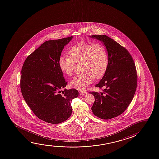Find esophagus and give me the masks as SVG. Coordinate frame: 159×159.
Masks as SVG:
<instances>
[{"instance_id":"1","label":"esophagus","mask_w":159,"mask_h":159,"mask_svg":"<svg viewBox=\"0 0 159 159\" xmlns=\"http://www.w3.org/2000/svg\"><path fill=\"white\" fill-rule=\"evenodd\" d=\"M79 93H80L81 95H86V94L88 93L85 90L80 91V92H79Z\"/></svg>"}]
</instances>
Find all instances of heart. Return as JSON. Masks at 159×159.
<instances>
[{
	"label": "heart",
	"mask_w": 159,
	"mask_h": 159,
	"mask_svg": "<svg viewBox=\"0 0 159 159\" xmlns=\"http://www.w3.org/2000/svg\"><path fill=\"white\" fill-rule=\"evenodd\" d=\"M69 56H61L58 60L59 68L63 73L71 76L75 62L80 63V74L71 81L70 85L78 90H85L94 78L100 79L107 68L108 56L105 47L101 44L78 42L71 48Z\"/></svg>",
	"instance_id": "obj_1"
}]
</instances>
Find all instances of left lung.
Listing matches in <instances>:
<instances>
[{
	"label": "left lung",
	"mask_w": 159,
	"mask_h": 159,
	"mask_svg": "<svg viewBox=\"0 0 159 159\" xmlns=\"http://www.w3.org/2000/svg\"><path fill=\"white\" fill-rule=\"evenodd\" d=\"M102 42L107 51L108 64L98 88L103 92H91L95 98L91 110L98 117L110 120L125 112L134 96L137 70L129 52L106 35H92Z\"/></svg>",
	"instance_id": "8db88e82"
}]
</instances>
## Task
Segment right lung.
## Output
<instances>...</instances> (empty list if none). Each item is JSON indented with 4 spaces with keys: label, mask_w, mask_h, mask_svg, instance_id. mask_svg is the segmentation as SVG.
I'll return each mask as SVG.
<instances>
[{
    "label": "right lung",
    "mask_w": 159,
    "mask_h": 159,
    "mask_svg": "<svg viewBox=\"0 0 159 159\" xmlns=\"http://www.w3.org/2000/svg\"><path fill=\"white\" fill-rule=\"evenodd\" d=\"M72 39L44 42L27 57L21 70L20 88L25 101L37 117L52 124L70 117L71 102L78 96L74 89L61 90L67 83L58 65L64 47Z\"/></svg>",
    "instance_id": "add662e5"
}]
</instances>
